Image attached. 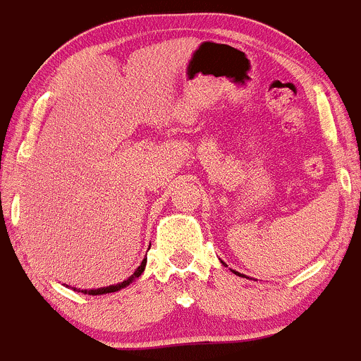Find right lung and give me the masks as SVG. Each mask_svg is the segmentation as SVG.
I'll return each instance as SVG.
<instances>
[{"label":"right lung","instance_id":"1","mask_svg":"<svg viewBox=\"0 0 361 361\" xmlns=\"http://www.w3.org/2000/svg\"><path fill=\"white\" fill-rule=\"evenodd\" d=\"M145 264H147V259H143V263H141L140 267H137V270H135V272L132 274V276L128 277L127 281H123V283H120V284H114V286H105V288H98V290H82V292H84V293H89V295H104V293H112V292H118V290H120V288H125V286H127V284H130L132 281H134V279H137V277H140L141 274H143V270H145Z\"/></svg>","mask_w":361,"mask_h":361}]
</instances>
